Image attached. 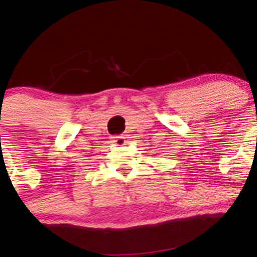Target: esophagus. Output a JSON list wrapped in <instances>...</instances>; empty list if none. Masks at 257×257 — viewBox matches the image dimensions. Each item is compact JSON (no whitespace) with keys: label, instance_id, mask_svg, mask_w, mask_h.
Listing matches in <instances>:
<instances>
[{"label":"esophagus","instance_id":"esophagus-1","mask_svg":"<svg viewBox=\"0 0 257 257\" xmlns=\"http://www.w3.org/2000/svg\"><path fill=\"white\" fill-rule=\"evenodd\" d=\"M111 142L114 143L115 146H117V147H120V146L125 145L126 140L124 136H114L111 137Z\"/></svg>","mask_w":257,"mask_h":257}]
</instances>
